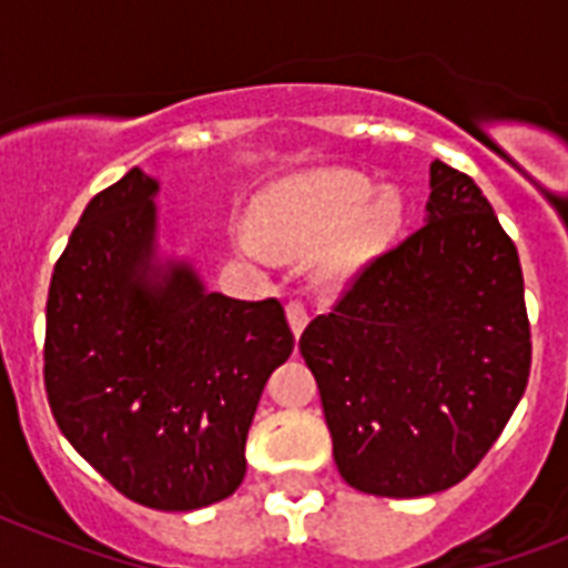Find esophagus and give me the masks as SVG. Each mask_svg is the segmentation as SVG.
Masks as SVG:
<instances>
[{
    "instance_id": "34e87169",
    "label": "esophagus",
    "mask_w": 568,
    "mask_h": 568,
    "mask_svg": "<svg viewBox=\"0 0 568 568\" xmlns=\"http://www.w3.org/2000/svg\"><path fill=\"white\" fill-rule=\"evenodd\" d=\"M285 315H288V324H292L294 336H301L303 327L310 324V312H306V306H303L301 301H288V306H285Z\"/></svg>"
}]
</instances>
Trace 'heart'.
Wrapping results in <instances>:
<instances>
[{
	"label": "heart",
	"mask_w": 568,
	"mask_h": 568,
	"mask_svg": "<svg viewBox=\"0 0 568 568\" xmlns=\"http://www.w3.org/2000/svg\"><path fill=\"white\" fill-rule=\"evenodd\" d=\"M253 217L256 230L239 232L241 253H315V283L338 288L392 244L404 221V200L395 189L372 191L359 173L315 171L258 196Z\"/></svg>",
	"instance_id": "heart-1"
}]
</instances>
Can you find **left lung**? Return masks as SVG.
I'll return each mask as SVG.
<instances>
[{
    "label": "left lung",
    "instance_id": "8db88e82",
    "mask_svg": "<svg viewBox=\"0 0 568 568\" xmlns=\"http://www.w3.org/2000/svg\"><path fill=\"white\" fill-rule=\"evenodd\" d=\"M338 475L422 498L486 457L530 374L516 244L475 180L430 164L427 223L379 253L301 336Z\"/></svg>",
    "mask_w": 568,
    "mask_h": 568
}]
</instances>
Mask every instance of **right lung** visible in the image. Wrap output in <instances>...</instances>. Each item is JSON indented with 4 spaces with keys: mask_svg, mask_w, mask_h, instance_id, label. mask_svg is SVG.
Wrapping results in <instances>:
<instances>
[{
    "mask_svg": "<svg viewBox=\"0 0 568 568\" xmlns=\"http://www.w3.org/2000/svg\"><path fill=\"white\" fill-rule=\"evenodd\" d=\"M155 191L132 168L79 217L49 283L43 383L61 433L118 493L185 513L241 486L294 336L276 297L235 301L185 262L155 265Z\"/></svg>",
    "mask_w": 568,
    "mask_h": 568,
    "instance_id": "add662e5",
    "label": "right lung"
}]
</instances>
